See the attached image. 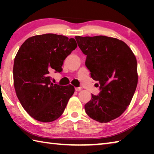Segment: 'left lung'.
<instances>
[{
    "instance_id": "8db88e82",
    "label": "left lung",
    "mask_w": 154,
    "mask_h": 154,
    "mask_svg": "<svg viewBox=\"0 0 154 154\" xmlns=\"http://www.w3.org/2000/svg\"><path fill=\"white\" fill-rule=\"evenodd\" d=\"M66 36L45 34L30 37L21 45L14 60V82L21 105L30 116L51 122L63 113L74 91L70 85L56 83L51 68L62 71L65 58L74 49Z\"/></svg>"
}]
</instances>
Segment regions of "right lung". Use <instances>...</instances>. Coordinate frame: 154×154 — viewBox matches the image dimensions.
<instances>
[{
    "mask_svg": "<svg viewBox=\"0 0 154 154\" xmlns=\"http://www.w3.org/2000/svg\"><path fill=\"white\" fill-rule=\"evenodd\" d=\"M79 48L86 55L85 66L99 83L98 94L85 105L88 116L106 123L118 118L131 102L138 75L136 58L123 41L106 36L82 37Z\"/></svg>",
    "mask_w": 154,
    "mask_h": 154,
    "instance_id": "obj_1",
    "label": "right lung"
}]
</instances>
